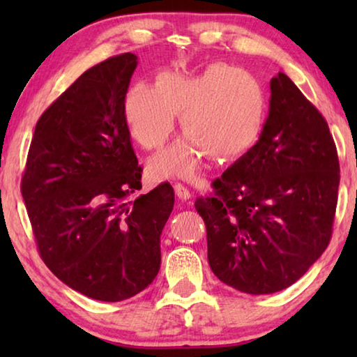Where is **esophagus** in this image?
I'll return each mask as SVG.
<instances>
[{
    "label": "esophagus",
    "instance_id": "1",
    "mask_svg": "<svg viewBox=\"0 0 357 357\" xmlns=\"http://www.w3.org/2000/svg\"><path fill=\"white\" fill-rule=\"evenodd\" d=\"M174 193H176V197L179 198L181 202H187V200H190V198H192L190 190L187 189L185 185L181 184V183L174 184Z\"/></svg>",
    "mask_w": 357,
    "mask_h": 357
}]
</instances>
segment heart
Segmentation results:
<instances>
[{
    "instance_id": "b5f03b06",
    "label": "heart",
    "mask_w": 357,
    "mask_h": 357,
    "mask_svg": "<svg viewBox=\"0 0 357 357\" xmlns=\"http://www.w3.org/2000/svg\"><path fill=\"white\" fill-rule=\"evenodd\" d=\"M129 134L144 149H159L181 114L184 137L148 165L154 179H193L211 157L229 164L255 146L266 119L261 84L249 72L214 63L200 74L165 70L155 84L137 83L124 98Z\"/></svg>"
}]
</instances>
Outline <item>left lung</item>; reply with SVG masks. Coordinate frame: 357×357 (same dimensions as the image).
Wrapping results in <instances>:
<instances>
[{
  "mask_svg": "<svg viewBox=\"0 0 357 357\" xmlns=\"http://www.w3.org/2000/svg\"><path fill=\"white\" fill-rule=\"evenodd\" d=\"M269 113L249 153L197 198L217 279L247 294L298 282L329 244L340 167L328 123L279 72Z\"/></svg>",
  "mask_w": 357,
  "mask_h": 357,
  "instance_id": "obj_1",
  "label": "left lung"
}]
</instances>
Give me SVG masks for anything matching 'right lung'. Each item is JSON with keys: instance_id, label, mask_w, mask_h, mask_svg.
I'll list each match as a JSON object with an SVG mask.
<instances>
[{"instance_id": "add662e5", "label": "right lung", "mask_w": 357, "mask_h": 357, "mask_svg": "<svg viewBox=\"0 0 357 357\" xmlns=\"http://www.w3.org/2000/svg\"><path fill=\"white\" fill-rule=\"evenodd\" d=\"M134 53L93 66L42 113L22 195L47 268L91 299L143 291L160 268V234L174 204L165 183L142 189V167L124 121Z\"/></svg>"}]
</instances>
